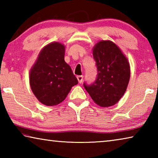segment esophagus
<instances>
[{
    "instance_id": "obj_1",
    "label": "esophagus",
    "mask_w": 158,
    "mask_h": 158,
    "mask_svg": "<svg viewBox=\"0 0 158 158\" xmlns=\"http://www.w3.org/2000/svg\"><path fill=\"white\" fill-rule=\"evenodd\" d=\"M77 80H78V81H79V84H81V83L82 81H83V76H81V75L77 76Z\"/></svg>"
}]
</instances>
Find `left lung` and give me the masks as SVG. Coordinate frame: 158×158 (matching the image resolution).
<instances>
[{"mask_svg":"<svg viewBox=\"0 0 158 158\" xmlns=\"http://www.w3.org/2000/svg\"><path fill=\"white\" fill-rule=\"evenodd\" d=\"M93 55L98 77L91 85L84 84V88L98 105L111 106L126 91L130 77L129 61L121 49L110 40L96 43L93 48Z\"/></svg>","mask_w":158,"mask_h":158,"instance_id":"1","label":"left lung"}]
</instances>
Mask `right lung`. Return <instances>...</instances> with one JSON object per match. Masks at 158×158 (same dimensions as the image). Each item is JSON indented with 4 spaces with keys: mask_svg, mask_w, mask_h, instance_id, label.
<instances>
[{
    "mask_svg": "<svg viewBox=\"0 0 158 158\" xmlns=\"http://www.w3.org/2000/svg\"><path fill=\"white\" fill-rule=\"evenodd\" d=\"M65 47L53 42L42 48L29 74V82L36 98L46 106L57 105L66 98L72 87L78 84L65 63Z\"/></svg>",
    "mask_w": 158,
    "mask_h": 158,
    "instance_id": "add662e5",
    "label": "right lung"
}]
</instances>
